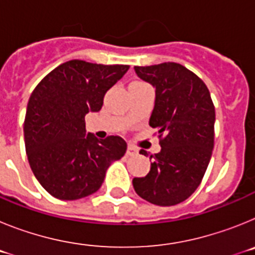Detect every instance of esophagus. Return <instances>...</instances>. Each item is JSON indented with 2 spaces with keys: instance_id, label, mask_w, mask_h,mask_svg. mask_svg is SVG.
<instances>
[{
  "instance_id": "obj_1",
  "label": "esophagus",
  "mask_w": 255,
  "mask_h": 255,
  "mask_svg": "<svg viewBox=\"0 0 255 255\" xmlns=\"http://www.w3.org/2000/svg\"><path fill=\"white\" fill-rule=\"evenodd\" d=\"M138 153H139V150L136 149L134 145H131V144H129V145H128V150H126V154H128V155H136Z\"/></svg>"
}]
</instances>
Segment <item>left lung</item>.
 Wrapping results in <instances>:
<instances>
[{"mask_svg": "<svg viewBox=\"0 0 255 255\" xmlns=\"http://www.w3.org/2000/svg\"><path fill=\"white\" fill-rule=\"evenodd\" d=\"M141 80L155 89L149 125L158 131L161 150L147 176L134 177L136 194L155 206H175L199 186L215 141V106L208 88L176 62L135 66ZM141 154L148 155L145 150Z\"/></svg>", "mask_w": 255, "mask_h": 255, "instance_id": "8db88e82", "label": "left lung"}]
</instances>
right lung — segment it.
<instances>
[{
	"instance_id": "1",
	"label": "right lung",
	"mask_w": 255,
	"mask_h": 255,
	"mask_svg": "<svg viewBox=\"0 0 255 255\" xmlns=\"http://www.w3.org/2000/svg\"><path fill=\"white\" fill-rule=\"evenodd\" d=\"M129 70L128 65L71 60L42 79L29 98L24 139L29 164L52 197L76 200L96 193L126 141L87 134L85 115L98 112L103 97Z\"/></svg>"
}]
</instances>
